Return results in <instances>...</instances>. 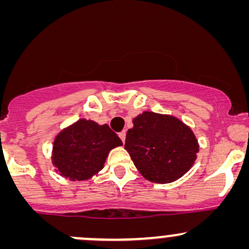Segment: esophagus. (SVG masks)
<instances>
[{
    "label": "esophagus",
    "instance_id": "1",
    "mask_svg": "<svg viewBox=\"0 0 249 249\" xmlns=\"http://www.w3.org/2000/svg\"><path fill=\"white\" fill-rule=\"evenodd\" d=\"M125 137H126V131H122V132H119V138L122 139V142H125Z\"/></svg>",
    "mask_w": 249,
    "mask_h": 249
}]
</instances>
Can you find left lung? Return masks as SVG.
<instances>
[{
  "label": "left lung",
  "instance_id": "obj_1",
  "mask_svg": "<svg viewBox=\"0 0 249 249\" xmlns=\"http://www.w3.org/2000/svg\"><path fill=\"white\" fill-rule=\"evenodd\" d=\"M125 150L145 179L167 184L193 166L199 144L192 130L178 118L145 111L128 128Z\"/></svg>",
  "mask_w": 249,
  "mask_h": 249
}]
</instances>
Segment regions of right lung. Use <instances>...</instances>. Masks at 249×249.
<instances>
[{"mask_svg":"<svg viewBox=\"0 0 249 249\" xmlns=\"http://www.w3.org/2000/svg\"><path fill=\"white\" fill-rule=\"evenodd\" d=\"M123 142L107 124L79 119L53 142V164L70 180H88L104 166L108 152Z\"/></svg>","mask_w":249,"mask_h":249,"instance_id":"add662e5","label":"right lung"}]
</instances>
